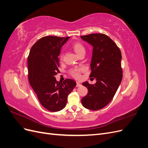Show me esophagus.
I'll return each mask as SVG.
<instances>
[{"label": "esophagus", "instance_id": "1", "mask_svg": "<svg viewBox=\"0 0 148 148\" xmlns=\"http://www.w3.org/2000/svg\"><path fill=\"white\" fill-rule=\"evenodd\" d=\"M82 86V84L79 83V82H77V87H80Z\"/></svg>", "mask_w": 148, "mask_h": 148}]
</instances>
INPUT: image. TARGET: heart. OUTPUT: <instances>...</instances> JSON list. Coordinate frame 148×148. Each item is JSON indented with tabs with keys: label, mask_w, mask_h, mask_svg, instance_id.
Masks as SVG:
<instances>
[{
	"label": "heart",
	"mask_w": 148,
	"mask_h": 148,
	"mask_svg": "<svg viewBox=\"0 0 148 148\" xmlns=\"http://www.w3.org/2000/svg\"><path fill=\"white\" fill-rule=\"evenodd\" d=\"M72 48L73 49L74 51L77 55H79L80 53L85 52V49L83 46V44L80 42H75L72 45ZM62 54L60 55V58H62ZM85 70V68L83 66L81 67H77V68H74L73 69L71 70L70 74L71 76H73L75 78H79L80 77V73Z\"/></svg>",
	"instance_id": "obj_1"
}]
</instances>
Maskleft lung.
<instances>
[{"label": "left lung", "instance_id": "obj_1", "mask_svg": "<svg viewBox=\"0 0 148 148\" xmlns=\"http://www.w3.org/2000/svg\"><path fill=\"white\" fill-rule=\"evenodd\" d=\"M81 38L93 47L89 77L96 80L95 84L82 83L88 92L82 103L89 110H99L113 99L122 82V54L116 44L106 34H90Z\"/></svg>", "mask_w": 148, "mask_h": 148}]
</instances>
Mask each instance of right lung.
Masks as SVG:
<instances>
[{
  "label": "right lung",
  "instance_id": "add662e5",
  "mask_svg": "<svg viewBox=\"0 0 148 148\" xmlns=\"http://www.w3.org/2000/svg\"><path fill=\"white\" fill-rule=\"evenodd\" d=\"M70 37L45 36L31 47L28 58V79L41 105L51 112L63 109L67 97L76 86L73 79L57 82L61 47Z\"/></svg>",
  "mask_w": 148,
  "mask_h": 148
}]
</instances>
